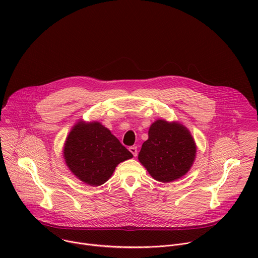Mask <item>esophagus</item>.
<instances>
[{
	"instance_id": "1",
	"label": "esophagus",
	"mask_w": 258,
	"mask_h": 258,
	"mask_svg": "<svg viewBox=\"0 0 258 258\" xmlns=\"http://www.w3.org/2000/svg\"><path fill=\"white\" fill-rule=\"evenodd\" d=\"M128 150L131 151V153H132L135 157L138 155V149H137V147H136V146H132V147H130Z\"/></svg>"
}]
</instances>
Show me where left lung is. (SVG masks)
<instances>
[{
    "mask_svg": "<svg viewBox=\"0 0 258 258\" xmlns=\"http://www.w3.org/2000/svg\"><path fill=\"white\" fill-rule=\"evenodd\" d=\"M148 136L138 158L154 179L169 182L189 171L196 157V144L186 126L158 119Z\"/></svg>",
    "mask_w": 258,
    "mask_h": 258,
    "instance_id": "obj_1",
    "label": "left lung"
}]
</instances>
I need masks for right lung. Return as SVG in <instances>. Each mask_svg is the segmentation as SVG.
<instances>
[{
    "mask_svg": "<svg viewBox=\"0 0 258 258\" xmlns=\"http://www.w3.org/2000/svg\"><path fill=\"white\" fill-rule=\"evenodd\" d=\"M63 156L70 171L90 186L103 185L133 154L98 121H79L66 138Z\"/></svg>",
    "mask_w": 258,
    "mask_h": 258,
    "instance_id": "right-lung-1",
    "label": "right lung"
}]
</instances>
